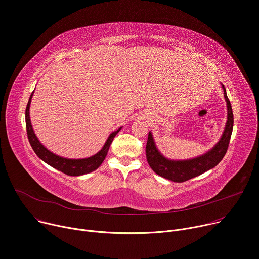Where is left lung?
I'll return each instance as SVG.
<instances>
[{"instance_id":"obj_1","label":"left lung","mask_w":259,"mask_h":259,"mask_svg":"<svg viewBox=\"0 0 259 259\" xmlns=\"http://www.w3.org/2000/svg\"><path fill=\"white\" fill-rule=\"evenodd\" d=\"M222 88L224 91V99L226 101L227 107V121L220 140L207 153L186 160L168 159L158 151L152 133L149 132L146 145V157L150 167L157 175L173 182H185L215 167L222 160L227 151L229 140H231L234 127L232 105L227 98L226 91L223 85Z\"/></svg>"}]
</instances>
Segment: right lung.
<instances>
[{
    "instance_id": "1",
    "label": "right lung",
    "mask_w": 259,
    "mask_h": 259,
    "mask_svg": "<svg viewBox=\"0 0 259 259\" xmlns=\"http://www.w3.org/2000/svg\"><path fill=\"white\" fill-rule=\"evenodd\" d=\"M33 94H34V92L32 93L30 100H28V102H27L26 109H25V125H26V133H27L28 141H30V144H31L33 150L39 156V158H41L43 161H45L47 164L51 165L52 167L63 171L64 174L69 175V176H81V175L89 174V173H91V171L97 169L104 161L114 137L117 135V133L121 130V127L118 128L117 131L111 133L105 143V145L103 146V148L97 154H95L91 157L80 158V159H71V158H65V157L59 156V155L52 153L51 151H49L47 148H45L41 144V142L38 140V138L33 130L31 119H30V105H31Z\"/></svg>"
}]
</instances>
